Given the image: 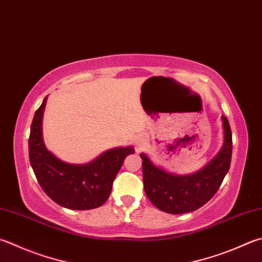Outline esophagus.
<instances>
[{"instance_id":"1","label":"esophagus","mask_w":262,"mask_h":262,"mask_svg":"<svg viewBox=\"0 0 262 262\" xmlns=\"http://www.w3.org/2000/svg\"><path fill=\"white\" fill-rule=\"evenodd\" d=\"M133 144L136 146V150L140 151L141 148L146 145V138L142 135H137L133 138Z\"/></svg>"}]
</instances>
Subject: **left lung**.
<instances>
[{"mask_svg": "<svg viewBox=\"0 0 262 262\" xmlns=\"http://www.w3.org/2000/svg\"><path fill=\"white\" fill-rule=\"evenodd\" d=\"M224 144L213 159L191 174H176L156 165L148 155L141 152L142 179L148 199L157 209L171 214L195 211L213 197L228 173L233 141L227 117L221 116Z\"/></svg>", "mask_w": 262, "mask_h": 262, "instance_id": "left-lung-1", "label": "left lung"}]
</instances>
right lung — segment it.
<instances>
[{
	"mask_svg": "<svg viewBox=\"0 0 262 262\" xmlns=\"http://www.w3.org/2000/svg\"><path fill=\"white\" fill-rule=\"evenodd\" d=\"M46 97L34 115L28 139L29 162L44 192L62 208L90 210L101 206L111 195L113 182L132 146L101 152L85 164L63 162L48 149L43 140L42 122Z\"/></svg>",
	"mask_w": 262,
	"mask_h": 262,
	"instance_id": "obj_1",
	"label": "right lung"
}]
</instances>
